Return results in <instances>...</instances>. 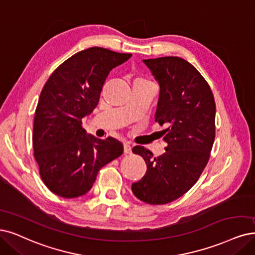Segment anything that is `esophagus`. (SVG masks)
Here are the masks:
<instances>
[{
  "label": "esophagus",
  "instance_id": "esophagus-1",
  "mask_svg": "<svg viewBox=\"0 0 255 255\" xmlns=\"http://www.w3.org/2000/svg\"><path fill=\"white\" fill-rule=\"evenodd\" d=\"M131 145L129 144V143H124V152L126 153V154H129V153H131Z\"/></svg>",
  "mask_w": 255,
  "mask_h": 255
}]
</instances>
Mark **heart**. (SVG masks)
Segmentation results:
<instances>
[{"label":"heart","instance_id":"obj_1","mask_svg":"<svg viewBox=\"0 0 255 255\" xmlns=\"http://www.w3.org/2000/svg\"><path fill=\"white\" fill-rule=\"evenodd\" d=\"M136 81H145V80H143V79H137Z\"/></svg>","mask_w":255,"mask_h":255}]
</instances>
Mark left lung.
I'll return each instance as SVG.
<instances>
[{
  "instance_id": "left-lung-1",
  "label": "left lung",
  "mask_w": 255,
  "mask_h": 255,
  "mask_svg": "<svg viewBox=\"0 0 255 255\" xmlns=\"http://www.w3.org/2000/svg\"><path fill=\"white\" fill-rule=\"evenodd\" d=\"M143 62L159 84L154 117L159 125H167V147L157 157L143 146L133 147L147 171L131 189L144 203L163 205L189 190L208 163L215 137V102L208 83L189 62L178 56Z\"/></svg>"
}]
</instances>
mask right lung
<instances>
[{
    "instance_id": "1",
    "label": "right lung",
    "mask_w": 255,
    "mask_h": 255,
    "mask_svg": "<svg viewBox=\"0 0 255 255\" xmlns=\"http://www.w3.org/2000/svg\"><path fill=\"white\" fill-rule=\"evenodd\" d=\"M131 55L91 47L62 63L44 85L32 146L42 181L54 194L73 199L87 193L100 169L123 153L117 138L86 134L82 119L97 107L109 72Z\"/></svg>"
}]
</instances>
